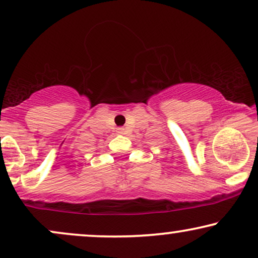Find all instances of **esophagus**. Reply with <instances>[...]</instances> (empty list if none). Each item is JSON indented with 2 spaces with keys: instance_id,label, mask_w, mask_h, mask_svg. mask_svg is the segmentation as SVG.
<instances>
[{
  "instance_id": "esophagus-1",
  "label": "esophagus",
  "mask_w": 258,
  "mask_h": 258,
  "mask_svg": "<svg viewBox=\"0 0 258 258\" xmlns=\"http://www.w3.org/2000/svg\"><path fill=\"white\" fill-rule=\"evenodd\" d=\"M118 133H120V135H127V128L126 127H119Z\"/></svg>"
}]
</instances>
